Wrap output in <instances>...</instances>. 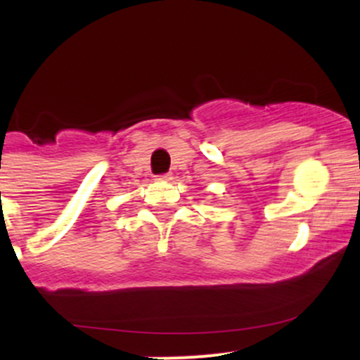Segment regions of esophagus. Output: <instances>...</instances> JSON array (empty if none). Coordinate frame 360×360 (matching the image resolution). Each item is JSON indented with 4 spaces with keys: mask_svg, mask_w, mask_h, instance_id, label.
Here are the masks:
<instances>
[{
    "mask_svg": "<svg viewBox=\"0 0 360 360\" xmlns=\"http://www.w3.org/2000/svg\"><path fill=\"white\" fill-rule=\"evenodd\" d=\"M172 177H170V174H162V176H157V181L160 183H167V181H170Z\"/></svg>",
    "mask_w": 360,
    "mask_h": 360,
    "instance_id": "obj_1",
    "label": "esophagus"
}]
</instances>
